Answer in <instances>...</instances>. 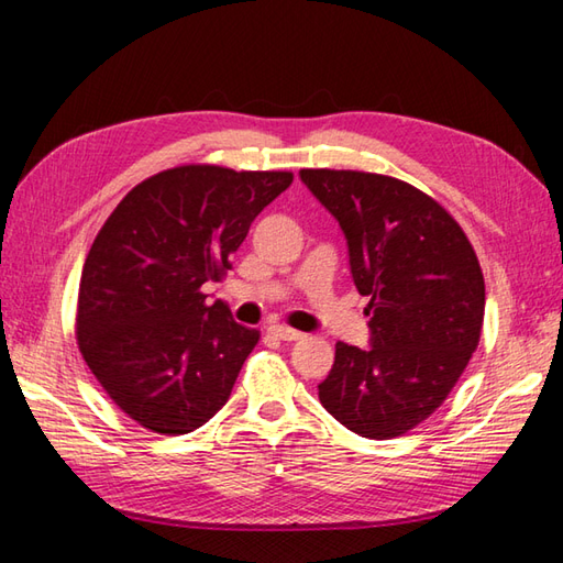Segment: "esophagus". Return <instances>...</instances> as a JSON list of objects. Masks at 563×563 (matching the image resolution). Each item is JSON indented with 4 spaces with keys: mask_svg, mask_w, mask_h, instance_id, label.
Here are the masks:
<instances>
[{
    "mask_svg": "<svg viewBox=\"0 0 563 563\" xmlns=\"http://www.w3.org/2000/svg\"><path fill=\"white\" fill-rule=\"evenodd\" d=\"M268 331L273 333V336H278L280 341H302L305 339L302 331H295L285 324H273V327H268Z\"/></svg>",
    "mask_w": 563,
    "mask_h": 563,
    "instance_id": "34e87169",
    "label": "esophagus"
}]
</instances>
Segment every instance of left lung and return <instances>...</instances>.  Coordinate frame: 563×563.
<instances>
[{
  "label": "left lung",
  "instance_id": "obj_1",
  "mask_svg": "<svg viewBox=\"0 0 563 563\" xmlns=\"http://www.w3.org/2000/svg\"><path fill=\"white\" fill-rule=\"evenodd\" d=\"M349 244V266L369 297V345L336 343L319 401L353 433L387 440L448 399L479 345L484 275L445 208L391 176L302 169Z\"/></svg>",
  "mask_w": 563,
  "mask_h": 563
}]
</instances>
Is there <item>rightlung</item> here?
I'll return each instance as SVG.
<instances>
[{
  "label": "right lung",
  "instance_id": "obj_1",
  "mask_svg": "<svg viewBox=\"0 0 563 563\" xmlns=\"http://www.w3.org/2000/svg\"><path fill=\"white\" fill-rule=\"evenodd\" d=\"M288 172L178 166L118 202L84 261L77 341L121 409L154 433L184 435L227 404L258 331L202 285L232 268L230 254Z\"/></svg>",
  "mask_w": 563,
  "mask_h": 563
}]
</instances>
